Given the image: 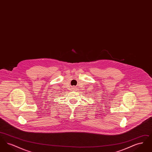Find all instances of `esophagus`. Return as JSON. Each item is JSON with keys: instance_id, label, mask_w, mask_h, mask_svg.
I'll list each match as a JSON object with an SVG mask.
<instances>
[{"instance_id": "obj_1", "label": "esophagus", "mask_w": 152, "mask_h": 152, "mask_svg": "<svg viewBox=\"0 0 152 152\" xmlns=\"http://www.w3.org/2000/svg\"><path fill=\"white\" fill-rule=\"evenodd\" d=\"M72 88L73 91H76V89H77V88L75 87H72Z\"/></svg>"}]
</instances>
